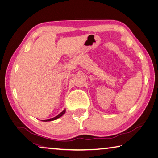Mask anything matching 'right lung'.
Instances as JSON below:
<instances>
[{"label":"right lung","mask_w":158,"mask_h":158,"mask_svg":"<svg viewBox=\"0 0 158 158\" xmlns=\"http://www.w3.org/2000/svg\"><path fill=\"white\" fill-rule=\"evenodd\" d=\"M65 110H64V111H62L61 113L59 114L58 115L56 116L55 117H53V118L50 119H46V120H44V122H49V121H52V120H55V119H56L59 118V117H61L63 115V114H65Z\"/></svg>","instance_id":"1"}]
</instances>
